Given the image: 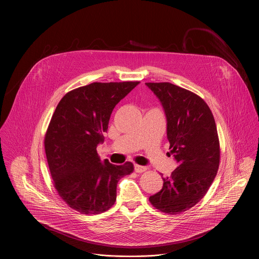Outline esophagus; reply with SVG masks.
<instances>
[{"mask_svg": "<svg viewBox=\"0 0 259 259\" xmlns=\"http://www.w3.org/2000/svg\"><path fill=\"white\" fill-rule=\"evenodd\" d=\"M147 169H148L147 166H143V165H139V164L135 165V171L138 172V174H142V172L146 171Z\"/></svg>", "mask_w": 259, "mask_h": 259, "instance_id": "obj_1", "label": "esophagus"}]
</instances>
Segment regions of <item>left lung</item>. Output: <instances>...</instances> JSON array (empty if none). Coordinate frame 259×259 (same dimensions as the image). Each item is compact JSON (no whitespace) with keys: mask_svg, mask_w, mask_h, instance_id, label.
Wrapping results in <instances>:
<instances>
[{"mask_svg":"<svg viewBox=\"0 0 259 259\" xmlns=\"http://www.w3.org/2000/svg\"><path fill=\"white\" fill-rule=\"evenodd\" d=\"M146 84L162 104L170 154L179 162L149 201L160 212L176 215L195 206L214 181L221 154L217 126L210 107L196 94L170 82Z\"/></svg>","mask_w":259,"mask_h":259,"instance_id":"1","label":"left lung"}]
</instances>
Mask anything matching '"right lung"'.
<instances>
[{
  "label": "right lung",
  "instance_id": "add662e5",
  "mask_svg": "<svg viewBox=\"0 0 259 259\" xmlns=\"http://www.w3.org/2000/svg\"><path fill=\"white\" fill-rule=\"evenodd\" d=\"M139 81L93 82L60 100L44 138L53 184L69 207L84 215L107 211L116 200L119 179L134 165L100 162L98 145L107 131L113 108Z\"/></svg>",
  "mask_w": 259,
  "mask_h": 259
}]
</instances>
